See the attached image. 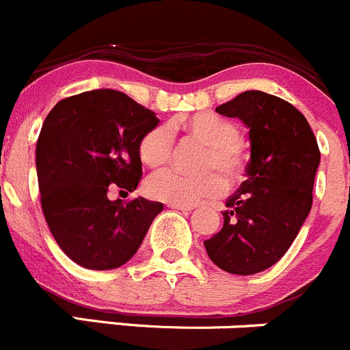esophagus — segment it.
Returning <instances> with one entry per match:
<instances>
[{"instance_id": "esophagus-1", "label": "esophagus", "mask_w": 350, "mask_h": 350, "mask_svg": "<svg viewBox=\"0 0 350 350\" xmlns=\"http://www.w3.org/2000/svg\"><path fill=\"white\" fill-rule=\"evenodd\" d=\"M172 209H180V211H192V206H182V204H168Z\"/></svg>"}]
</instances>
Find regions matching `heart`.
Here are the masks:
<instances>
[{"instance_id":"obj_1","label":"heart","mask_w":350,"mask_h":350,"mask_svg":"<svg viewBox=\"0 0 350 350\" xmlns=\"http://www.w3.org/2000/svg\"><path fill=\"white\" fill-rule=\"evenodd\" d=\"M175 132L206 144L202 177H185L166 170L146 182V192L151 199L168 204L194 206L206 199L219 198L228 184H239L249 166V149L239 137V127L232 120L213 111H199L182 116L170 123ZM173 135L165 125L149 129L137 142V154L148 168H161L172 156ZM216 169V172H211ZM226 177L223 178L222 175Z\"/></svg>"}]
</instances>
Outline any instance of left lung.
Instances as JSON below:
<instances>
[{"instance_id":"1","label":"left lung","mask_w":350,"mask_h":350,"mask_svg":"<svg viewBox=\"0 0 350 350\" xmlns=\"http://www.w3.org/2000/svg\"><path fill=\"white\" fill-rule=\"evenodd\" d=\"M216 111L249 129L247 178L227 199L223 228L204 241L223 271L254 275L292 245L312 206L319 149L306 116L277 96L245 91Z\"/></svg>"}]
</instances>
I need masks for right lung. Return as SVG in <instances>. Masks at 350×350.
<instances>
[{"mask_svg":"<svg viewBox=\"0 0 350 350\" xmlns=\"http://www.w3.org/2000/svg\"><path fill=\"white\" fill-rule=\"evenodd\" d=\"M159 120L120 91L96 89L62 99L36 146L41 206L59 249L89 269H113L137 252L161 202L108 198L135 191L137 142Z\"/></svg>","mask_w":350,"mask_h":350,"instance_id":"1","label":"right lung"}]
</instances>
